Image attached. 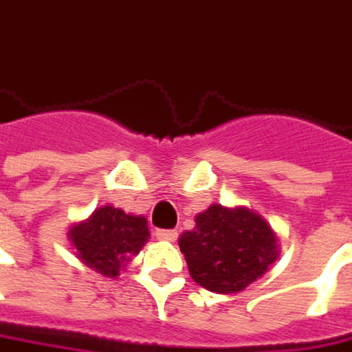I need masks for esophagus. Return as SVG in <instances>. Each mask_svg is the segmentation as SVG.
Wrapping results in <instances>:
<instances>
[{
	"mask_svg": "<svg viewBox=\"0 0 352 352\" xmlns=\"http://www.w3.org/2000/svg\"><path fill=\"white\" fill-rule=\"evenodd\" d=\"M155 238L157 240H167V242H175L177 232L175 230H167V228H157L155 230Z\"/></svg>",
	"mask_w": 352,
	"mask_h": 352,
	"instance_id": "obj_1",
	"label": "esophagus"
}]
</instances>
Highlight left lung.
I'll return each instance as SVG.
<instances>
[{
	"mask_svg": "<svg viewBox=\"0 0 352 352\" xmlns=\"http://www.w3.org/2000/svg\"><path fill=\"white\" fill-rule=\"evenodd\" d=\"M179 248L191 278L214 294H236L256 282L278 258V240L260 214L238 206L212 205L201 212Z\"/></svg>",
	"mask_w": 352,
	"mask_h": 352,
	"instance_id": "obj_1",
	"label": "left lung"
}]
</instances>
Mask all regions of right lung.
<instances>
[{
    "label": "right lung",
    "instance_id": "obj_1",
    "mask_svg": "<svg viewBox=\"0 0 352 352\" xmlns=\"http://www.w3.org/2000/svg\"><path fill=\"white\" fill-rule=\"evenodd\" d=\"M144 217H131L114 206H102L86 222L70 228V240L86 266L116 278L147 242Z\"/></svg>",
    "mask_w": 352,
    "mask_h": 352
}]
</instances>
